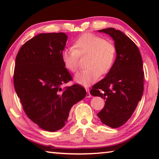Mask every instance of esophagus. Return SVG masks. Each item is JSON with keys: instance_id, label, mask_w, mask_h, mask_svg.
<instances>
[{"instance_id": "esophagus-1", "label": "esophagus", "mask_w": 159, "mask_h": 159, "mask_svg": "<svg viewBox=\"0 0 159 159\" xmlns=\"http://www.w3.org/2000/svg\"><path fill=\"white\" fill-rule=\"evenodd\" d=\"M85 90H86V91H87V94H86V98H90V97H91V94H90V93L89 89H88V88H85Z\"/></svg>"}]
</instances>
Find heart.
Returning a JSON list of instances; mask_svg holds the SVG:
<instances>
[{
  "label": "heart",
  "mask_w": 159,
  "mask_h": 159,
  "mask_svg": "<svg viewBox=\"0 0 159 159\" xmlns=\"http://www.w3.org/2000/svg\"><path fill=\"white\" fill-rule=\"evenodd\" d=\"M85 69L77 73L75 80L88 86L95 83L99 76L107 74L114 66L116 57V48L111 42L98 35L86 33L74 41L73 47L64 49L61 61L72 73L78 71L80 57L87 55Z\"/></svg>",
  "instance_id": "heart-1"
}]
</instances>
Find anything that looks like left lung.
I'll list each match as a JSON object with an SVG mask.
<instances>
[{
    "label": "left lung",
    "mask_w": 159,
    "mask_h": 159,
    "mask_svg": "<svg viewBox=\"0 0 159 159\" xmlns=\"http://www.w3.org/2000/svg\"><path fill=\"white\" fill-rule=\"evenodd\" d=\"M99 32L109 34L114 41L116 57L106 77L92 87L90 94L105 100L98 116L113 128L128 121L140 101L144 91V71L140 52L130 38L119 30L107 28Z\"/></svg>",
    "instance_id": "1"
}]
</instances>
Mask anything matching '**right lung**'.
<instances>
[{"mask_svg":"<svg viewBox=\"0 0 159 159\" xmlns=\"http://www.w3.org/2000/svg\"><path fill=\"white\" fill-rule=\"evenodd\" d=\"M67 39L61 32L40 34L26 41L16 57L14 86L24 111L50 132L64 127L71 107L86 95L79 84L61 88L72 80L61 58Z\"/></svg>","mask_w":159,"mask_h":159,"instance_id":"right-lung-1","label":"right lung"}]
</instances>
